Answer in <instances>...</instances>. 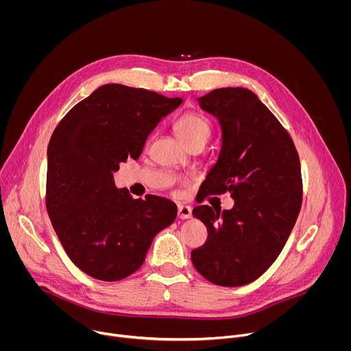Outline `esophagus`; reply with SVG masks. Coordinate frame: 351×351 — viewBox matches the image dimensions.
<instances>
[{
    "label": "esophagus",
    "instance_id": "1",
    "mask_svg": "<svg viewBox=\"0 0 351 351\" xmlns=\"http://www.w3.org/2000/svg\"><path fill=\"white\" fill-rule=\"evenodd\" d=\"M191 207L190 206H183V204H179L178 206V217L180 219H189L191 218Z\"/></svg>",
    "mask_w": 351,
    "mask_h": 351
}]
</instances>
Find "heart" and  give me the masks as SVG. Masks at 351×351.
I'll return each mask as SVG.
<instances>
[{
  "instance_id": "1",
  "label": "heart",
  "mask_w": 351,
  "mask_h": 351,
  "mask_svg": "<svg viewBox=\"0 0 351 351\" xmlns=\"http://www.w3.org/2000/svg\"><path fill=\"white\" fill-rule=\"evenodd\" d=\"M175 129V134L179 138V141L189 147L190 144L194 143H207L211 132H213V126L210 119L195 111H190L183 114L173 125Z\"/></svg>"
}]
</instances>
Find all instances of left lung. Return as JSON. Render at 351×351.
Listing matches in <instances>:
<instances>
[{"instance_id":"left-lung-1","label":"left lung","mask_w":351,"mask_h":351,"mask_svg":"<svg viewBox=\"0 0 351 351\" xmlns=\"http://www.w3.org/2000/svg\"><path fill=\"white\" fill-rule=\"evenodd\" d=\"M198 101L222 128L221 154L202 184L203 197L229 191L234 206L193 210L208 237L191 261L211 283L243 286L275 263L291 233L303 202L302 167L290 134L252 90L215 88Z\"/></svg>"}]
</instances>
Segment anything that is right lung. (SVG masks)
Returning <instances> with one entry per match:
<instances>
[{
	"instance_id": "obj_1",
	"label": "right lung",
	"mask_w": 351,
	"mask_h": 351,
	"mask_svg": "<svg viewBox=\"0 0 351 351\" xmlns=\"http://www.w3.org/2000/svg\"><path fill=\"white\" fill-rule=\"evenodd\" d=\"M183 99L123 84H104L58 123L47 148L45 207L72 263L115 282L144 263L154 236L178 214L171 199L133 198L112 173L137 160L148 134Z\"/></svg>"
}]
</instances>
